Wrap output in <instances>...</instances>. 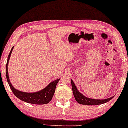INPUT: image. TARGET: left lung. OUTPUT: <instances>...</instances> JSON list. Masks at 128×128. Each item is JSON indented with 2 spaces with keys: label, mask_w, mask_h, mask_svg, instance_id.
<instances>
[{
  "label": "left lung",
  "mask_w": 128,
  "mask_h": 128,
  "mask_svg": "<svg viewBox=\"0 0 128 128\" xmlns=\"http://www.w3.org/2000/svg\"><path fill=\"white\" fill-rule=\"evenodd\" d=\"M71 83H72V88L73 93V95L74 96L75 100H76L77 102L79 103L80 104L83 105H100L104 104L108 101L111 100L114 97H110L108 98L104 99V100H97V99H93V98H90L87 97H85L83 94H82L81 92H78L76 85L73 83V81L71 80Z\"/></svg>",
  "instance_id": "left-lung-1"
}]
</instances>
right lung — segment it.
Wrapping results in <instances>:
<instances>
[{"label":"right lung","instance_id":"obj_1","mask_svg":"<svg viewBox=\"0 0 128 128\" xmlns=\"http://www.w3.org/2000/svg\"><path fill=\"white\" fill-rule=\"evenodd\" d=\"M14 46L12 47L11 50H10V54H8V61L6 65V78L8 80V82L10 88L11 89L13 94L16 96V97L21 100L25 101L26 102L30 103V104H38L42 105L45 104H48L50 101L52 97H53L54 92H55L56 86L57 83L60 80L59 79L55 80L54 81L52 82L46 87L43 88L42 90L36 92H21L18 90H17L13 86H12L11 82L10 81L9 77L8 74V64L9 62L10 55H11L12 52L13 51Z\"/></svg>","mask_w":128,"mask_h":128}]
</instances>
